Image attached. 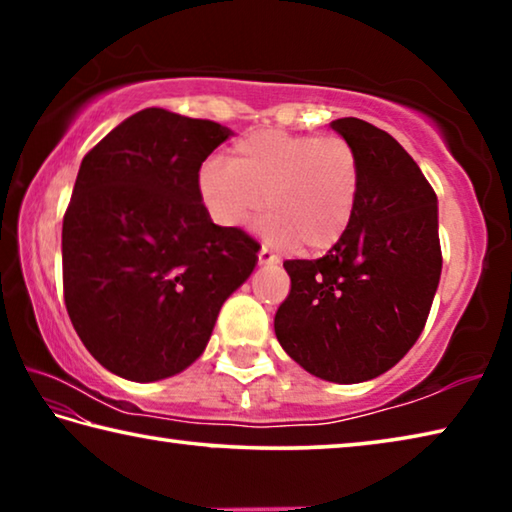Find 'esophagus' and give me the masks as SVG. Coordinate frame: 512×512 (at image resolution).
<instances>
[{
    "instance_id": "esophagus-1",
    "label": "esophagus",
    "mask_w": 512,
    "mask_h": 512,
    "mask_svg": "<svg viewBox=\"0 0 512 512\" xmlns=\"http://www.w3.org/2000/svg\"><path fill=\"white\" fill-rule=\"evenodd\" d=\"M257 259H259V266H273V264L280 262V259H277V257H275V255L271 253V250H268L266 246L259 248Z\"/></svg>"
}]
</instances>
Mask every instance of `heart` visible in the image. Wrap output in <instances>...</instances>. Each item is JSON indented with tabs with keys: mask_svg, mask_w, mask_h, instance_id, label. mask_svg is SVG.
<instances>
[{
	"mask_svg": "<svg viewBox=\"0 0 512 512\" xmlns=\"http://www.w3.org/2000/svg\"><path fill=\"white\" fill-rule=\"evenodd\" d=\"M361 187L359 158L341 137L257 131L205 162L198 198L221 228L235 230L264 210L268 244L318 255L345 237Z\"/></svg>",
	"mask_w": 512,
	"mask_h": 512,
	"instance_id": "heart-1",
	"label": "heart"
}]
</instances>
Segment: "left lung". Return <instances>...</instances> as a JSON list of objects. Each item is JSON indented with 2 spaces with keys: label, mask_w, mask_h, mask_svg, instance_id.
<instances>
[{
  "label": "left lung",
  "mask_w": 512,
  "mask_h": 512,
  "mask_svg": "<svg viewBox=\"0 0 512 512\" xmlns=\"http://www.w3.org/2000/svg\"><path fill=\"white\" fill-rule=\"evenodd\" d=\"M329 126L359 158L357 210L323 257L284 262L291 293L275 336L309 375L359 384L391 370L427 323L443 271L438 198L386 131L357 117Z\"/></svg>",
  "instance_id": "left-lung-1"
}]
</instances>
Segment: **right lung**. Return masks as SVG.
Wrapping results in <instances>:
<instances>
[{
    "instance_id": "add662e5",
    "label": "right lung",
    "mask_w": 512,
    "mask_h": 512,
    "mask_svg": "<svg viewBox=\"0 0 512 512\" xmlns=\"http://www.w3.org/2000/svg\"><path fill=\"white\" fill-rule=\"evenodd\" d=\"M232 135L146 108L85 155L63 219V289L85 348L112 375L160 381L201 357L257 244L216 225L196 178Z\"/></svg>"
}]
</instances>
